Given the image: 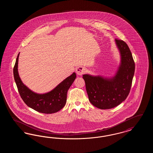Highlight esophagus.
<instances>
[{
    "label": "esophagus",
    "instance_id": "esophagus-1",
    "mask_svg": "<svg viewBox=\"0 0 153 153\" xmlns=\"http://www.w3.org/2000/svg\"><path fill=\"white\" fill-rule=\"evenodd\" d=\"M85 71H86V69L82 66H78L76 70V72L78 75H82V74L85 72Z\"/></svg>",
    "mask_w": 153,
    "mask_h": 153
}]
</instances>
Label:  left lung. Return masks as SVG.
<instances>
[{
	"label": "left lung",
	"instance_id": "1",
	"mask_svg": "<svg viewBox=\"0 0 153 153\" xmlns=\"http://www.w3.org/2000/svg\"><path fill=\"white\" fill-rule=\"evenodd\" d=\"M121 56L120 64L114 77H103L84 74L89 100L102 109L114 108L124 101L130 93L135 72V62L127 44L115 39Z\"/></svg>",
	"mask_w": 153,
	"mask_h": 153
}]
</instances>
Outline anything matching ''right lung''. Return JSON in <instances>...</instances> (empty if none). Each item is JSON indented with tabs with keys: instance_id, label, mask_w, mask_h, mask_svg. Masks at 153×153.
Segmentation results:
<instances>
[{
	"instance_id": "obj_1",
	"label": "right lung",
	"mask_w": 153,
	"mask_h": 153,
	"mask_svg": "<svg viewBox=\"0 0 153 153\" xmlns=\"http://www.w3.org/2000/svg\"><path fill=\"white\" fill-rule=\"evenodd\" d=\"M19 53L15 64L13 72L18 92L25 103L32 109L44 114H53L59 111L65 105L67 92L76 79L74 73L68 77L51 92L44 94H36L23 84L19 76L18 64Z\"/></svg>"
}]
</instances>
